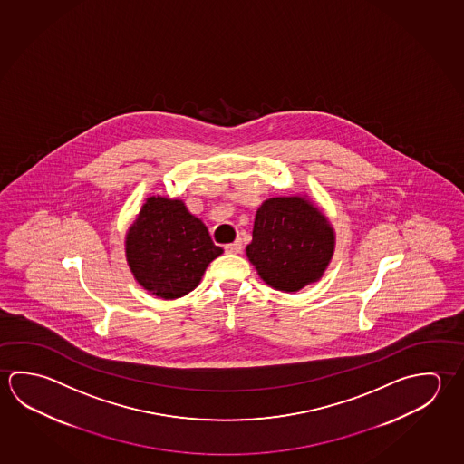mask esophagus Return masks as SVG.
Listing matches in <instances>:
<instances>
[{
	"instance_id": "34e87169",
	"label": "esophagus",
	"mask_w": 464,
	"mask_h": 464,
	"mask_svg": "<svg viewBox=\"0 0 464 464\" xmlns=\"http://www.w3.org/2000/svg\"><path fill=\"white\" fill-rule=\"evenodd\" d=\"M225 251L228 252V254H239V252L243 251V243L239 239H236L233 243L225 246Z\"/></svg>"
}]
</instances>
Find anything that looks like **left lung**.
Wrapping results in <instances>:
<instances>
[{"mask_svg": "<svg viewBox=\"0 0 464 464\" xmlns=\"http://www.w3.org/2000/svg\"><path fill=\"white\" fill-rule=\"evenodd\" d=\"M335 249L329 218L308 196L264 200L246 254L260 278L278 292H300L324 276Z\"/></svg>", "mask_w": 464, "mask_h": 464, "instance_id": "left-lung-1", "label": "left lung"}]
</instances>
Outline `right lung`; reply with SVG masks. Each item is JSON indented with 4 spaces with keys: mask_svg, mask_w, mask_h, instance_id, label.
Listing matches in <instances>:
<instances>
[{
    "mask_svg": "<svg viewBox=\"0 0 464 464\" xmlns=\"http://www.w3.org/2000/svg\"><path fill=\"white\" fill-rule=\"evenodd\" d=\"M223 249L179 198L148 197L125 235L130 272L148 293L176 300L196 290Z\"/></svg>",
    "mask_w": 464,
    "mask_h": 464,
    "instance_id": "add662e5",
    "label": "right lung"
}]
</instances>
